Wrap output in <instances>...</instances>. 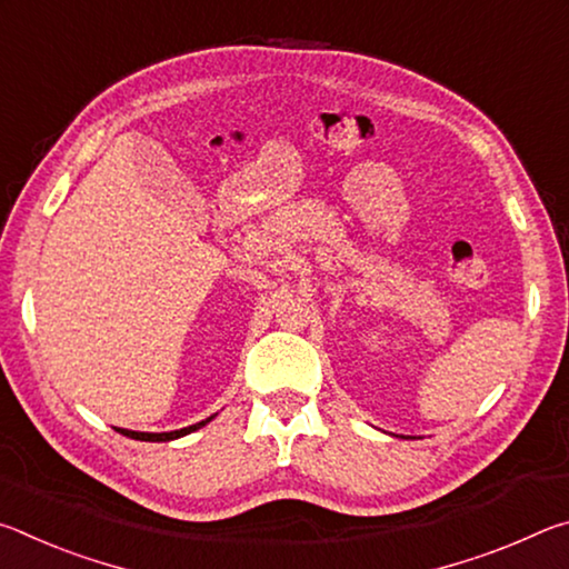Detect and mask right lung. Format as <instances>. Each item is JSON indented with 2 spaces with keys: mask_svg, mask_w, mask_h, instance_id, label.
I'll return each instance as SVG.
<instances>
[{
  "mask_svg": "<svg viewBox=\"0 0 569 569\" xmlns=\"http://www.w3.org/2000/svg\"><path fill=\"white\" fill-rule=\"evenodd\" d=\"M210 419H213V417H208L206 421H198V423H192V427L178 429V431H162V435H150V431H130V429H118V431H120V435L130 437V439H138V441H170V439L186 437V435H190V431H196V429H200V427H206V423H208Z\"/></svg>",
  "mask_w": 569,
  "mask_h": 569,
  "instance_id": "obj_1",
  "label": "right lung"
}]
</instances>
